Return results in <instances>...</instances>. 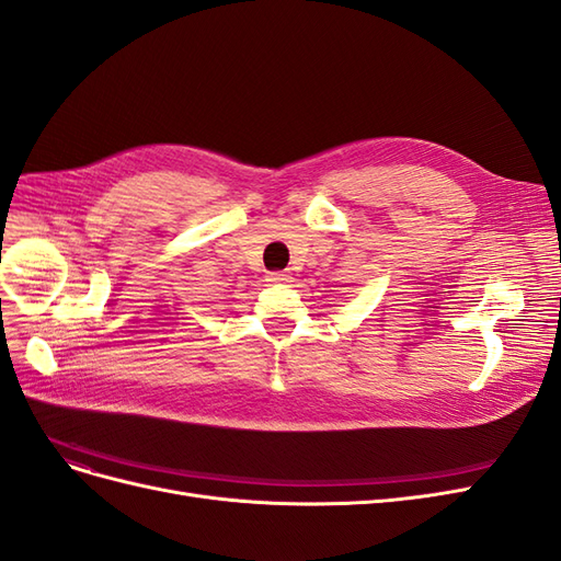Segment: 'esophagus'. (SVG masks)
<instances>
[{
  "mask_svg": "<svg viewBox=\"0 0 561 561\" xmlns=\"http://www.w3.org/2000/svg\"><path fill=\"white\" fill-rule=\"evenodd\" d=\"M266 280L274 283V285H283V283H290L293 276H290V271H271Z\"/></svg>",
  "mask_w": 561,
  "mask_h": 561,
  "instance_id": "1",
  "label": "esophagus"
}]
</instances>
